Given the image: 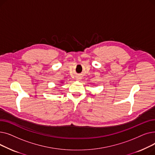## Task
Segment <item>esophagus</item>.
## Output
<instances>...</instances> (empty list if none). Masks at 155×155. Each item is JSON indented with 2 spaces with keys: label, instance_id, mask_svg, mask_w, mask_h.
<instances>
[{
  "label": "esophagus",
  "instance_id": "1",
  "mask_svg": "<svg viewBox=\"0 0 155 155\" xmlns=\"http://www.w3.org/2000/svg\"><path fill=\"white\" fill-rule=\"evenodd\" d=\"M78 79H79V78H77V80H78Z\"/></svg>",
  "mask_w": 155,
  "mask_h": 155
}]
</instances>
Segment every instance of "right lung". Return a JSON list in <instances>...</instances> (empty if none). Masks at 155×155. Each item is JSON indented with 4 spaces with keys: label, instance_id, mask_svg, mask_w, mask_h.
Returning a JSON list of instances; mask_svg holds the SVG:
<instances>
[{
    "label": "right lung",
    "instance_id": "1",
    "mask_svg": "<svg viewBox=\"0 0 155 155\" xmlns=\"http://www.w3.org/2000/svg\"><path fill=\"white\" fill-rule=\"evenodd\" d=\"M61 84H63V82H61Z\"/></svg>",
    "mask_w": 155,
    "mask_h": 155
}]
</instances>
